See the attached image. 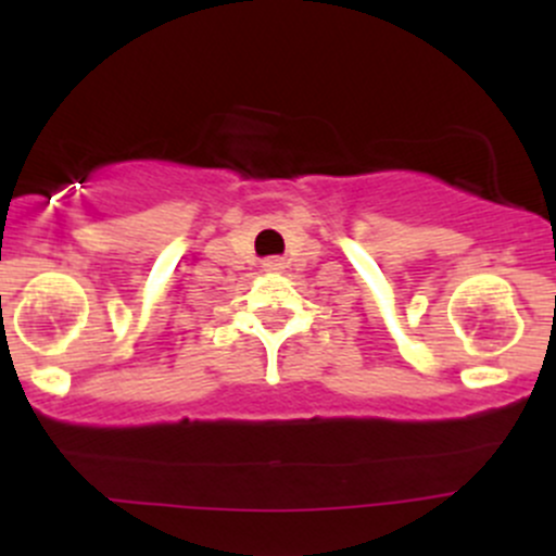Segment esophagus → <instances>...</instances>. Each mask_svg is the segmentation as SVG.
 Returning <instances> with one entry per match:
<instances>
[{
    "label": "esophagus",
    "mask_w": 556,
    "mask_h": 556,
    "mask_svg": "<svg viewBox=\"0 0 556 556\" xmlns=\"http://www.w3.org/2000/svg\"><path fill=\"white\" fill-rule=\"evenodd\" d=\"M279 268H282V261H279V257H266V261H263V271H279Z\"/></svg>",
    "instance_id": "obj_1"
}]
</instances>
